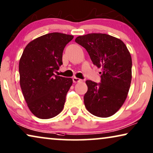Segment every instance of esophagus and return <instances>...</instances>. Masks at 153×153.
<instances>
[{
  "label": "esophagus",
  "instance_id": "1",
  "mask_svg": "<svg viewBox=\"0 0 153 153\" xmlns=\"http://www.w3.org/2000/svg\"><path fill=\"white\" fill-rule=\"evenodd\" d=\"M73 81L74 83H77V82H82V80H81V79H80V78H76V77H74V78H73Z\"/></svg>",
  "mask_w": 153,
  "mask_h": 153
}]
</instances>
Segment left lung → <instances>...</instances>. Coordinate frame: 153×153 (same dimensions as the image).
Instances as JSON below:
<instances>
[{"label": "left lung", "instance_id": "left-lung-1", "mask_svg": "<svg viewBox=\"0 0 153 153\" xmlns=\"http://www.w3.org/2000/svg\"><path fill=\"white\" fill-rule=\"evenodd\" d=\"M75 41L86 49L91 62L101 68V82L87 80L85 108L99 117L114 115L125 103L131 81L132 61L120 39L105 33L80 36Z\"/></svg>", "mask_w": 153, "mask_h": 153}]
</instances>
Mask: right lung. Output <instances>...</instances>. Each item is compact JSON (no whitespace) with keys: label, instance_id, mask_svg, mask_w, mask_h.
I'll list each match as a JSON object with an SVG mask.
<instances>
[{"label":"right lung","instance_id":"1","mask_svg":"<svg viewBox=\"0 0 153 153\" xmlns=\"http://www.w3.org/2000/svg\"><path fill=\"white\" fill-rule=\"evenodd\" d=\"M73 38L57 32L40 36L26 46L20 58L22 94L30 112L40 119L55 117L64 108L73 80L54 73L63 64V51Z\"/></svg>","mask_w":153,"mask_h":153}]
</instances>
